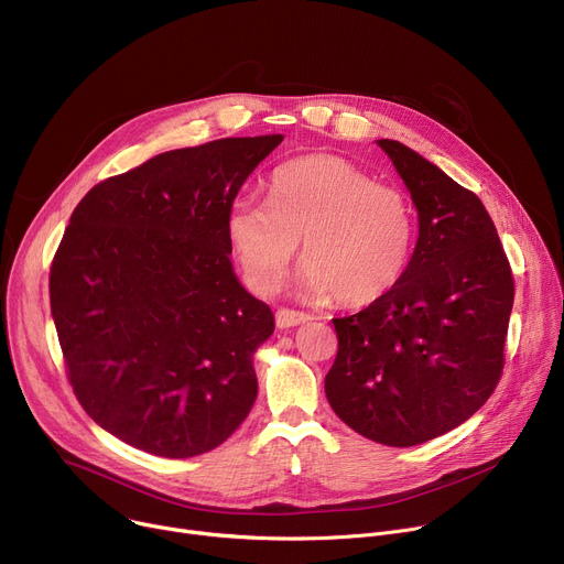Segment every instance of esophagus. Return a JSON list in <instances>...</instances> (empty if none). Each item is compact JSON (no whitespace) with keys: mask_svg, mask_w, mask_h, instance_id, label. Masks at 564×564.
<instances>
[{"mask_svg":"<svg viewBox=\"0 0 564 564\" xmlns=\"http://www.w3.org/2000/svg\"><path fill=\"white\" fill-rule=\"evenodd\" d=\"M313 317L308 313H299V311H290V308H279L276 311V326L279 328H292L299 324L311 322Z\"/></svg>","mask_w":564,"mask_h":564,"instance_id":"34e87169","label":"esophagus"}]
</instances>
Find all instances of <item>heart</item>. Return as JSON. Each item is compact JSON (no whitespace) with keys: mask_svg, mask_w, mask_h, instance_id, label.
<instances>
[{"mask_svg":"<svg viewBox=\"0 0 564 564\" xmlns=\"http://www.w3.org/2000/svg\"><path fill=\"white\" fill-rule=\"evenodd\" d=\"M227 238L249 288L274 292L303 238L301 285L360 308L393 290L414 242L406 197L337 155H308L279 166L268 199L238 197Z\"/></svg>","mask_w":564,"mask_h":564,"instance_id":"1","label":"heart"}]
</instances>
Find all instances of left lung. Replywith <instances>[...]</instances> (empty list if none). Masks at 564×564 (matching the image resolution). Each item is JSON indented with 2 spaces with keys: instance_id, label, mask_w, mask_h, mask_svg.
I'll return each instance as SVG.
<instances>
[{
  "instance_id": "left-lung-1",
  "label": "left lung",
  "mask_w": 564,
  "mask_h": 564,
  "mask_svg": "<svg viewBox=\"0 0 564 564\" xmlns=\"http://www.w3.org/2000/svg\"><path fill=\"white\" fill-rule=\"evenodd\" d=\"M378 145L419 209V240L389 294L333 319V412L391 447L432 441L492 395L516 283L481 199L400 141Z\"/></svg>"
}]
</instances>
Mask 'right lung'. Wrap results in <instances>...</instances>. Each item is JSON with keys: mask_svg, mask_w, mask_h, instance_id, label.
I'll list each match as a JSON object with an SVG mask.
<instances>
[{"mask_svg": "<svg viewBox=\"0 0 564 564\" xmlns=\"http://www.w3.org/2000/svg\"><path fill=\"white\" fill-rule=\"evenodd\" d=\"M281 141L162 152L96 184L69 218L48 274L67 378L91 421L137 449L209 452L259 393L251 355L274 315L234 274L227 216Z\"/></svg>", "mask_w": 564, "mask_h": 564, "instance_id": "right-lung-1", "label": "right lung"}]
</instances>
